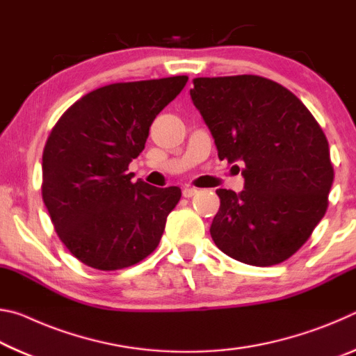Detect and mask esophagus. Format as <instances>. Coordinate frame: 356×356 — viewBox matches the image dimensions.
I'll return each instance as SVG.
<instances>
[{
    "instance_id": "1",
    "label": "esophagus",
    "mask_w": 356,
    "mask_h": 356,
    "mask_svg": "<svg viewBox=\"0 0 356 356\" xmlns=\"http://www.w3.org/2000/svg\"><path fill=\"white\" fill-rule=\"evenodd\" d=\"M197 193H200V190L195 188V186H185V188L182 190V195L185 197H193V196H196Z\"/></svg>"
}]
</instances>
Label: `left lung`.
Listing matches in <instances>:
<instances>
[{"instance_id": "8db88e82", "label": "left lung", "mask_w": 356, "mask_h": 356, "mask_svg": "<svg viewBox=\"0 0 356 356\" xmlns=\"http://www.w3.org/2000/svg\"><path fill=\"white\" fill-rule=\"evenodd\" d=\"M193 86L220 160L243 166L245 190H216L210 236L236 261L281 264L327 212L334 177L327 138L297 95L267 78H195Z\"/></svg>"}]
</instances>
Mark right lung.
Listing matches in <instances>:
<instances>
[{
	"mask_svg": "<svg viewBox=\"0 0 356 356\" xmlns=\"http://www.w3.org/2000/svg\"><path fill=\"white\" fill-rule=\"evenodd\" d=\"M188 76L114 83L75 102L53 127L42 155V197L61 242L78 261L120 270L160 243L179 186L131 184L130 161Z\"/></svg>",
	"mask_w": 356,
	"mask_h": 356,
	"instance_id": "add662e5",
	"label": "right lung"
}]
</instances>
